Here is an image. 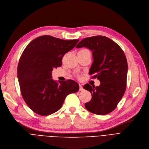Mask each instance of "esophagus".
<instances>
[{
	"label": "esophagus",
	"instance_id": "1",
	"mask_svg": "<svg viewBox=\"0 0 149 149\" xmlns=\"http://www.w3.org/2000/svg\"><path fill=\"white\" fill-rule=\"evenodd\" d=\"M84 91V88H83L82 84H79V91Z\"/></svg>",
	"mask_w": 149,
	"mask_h": 149
}]
</instances>
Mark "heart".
<instances>
[{"instance_id": "obj_1", "label": "heart", "mask_w": 149, "mask_h": 149, "mask_svg": "<svg viewBox=\"0 0 149 149\" xmlns=\"http://www.w3.org/2000/svg\"><path fill=\"white\" fill-rule=\"evenodd\" d=\"M81 51H87V49H83V50H81Z\"/></svg>"}]
</instances>
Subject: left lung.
Wrapping results in <instances>:
<instances>
[{
    "label": "left lung",
    "instance_id": "8db88e82",
    "mask_svg": "<svg viewBox=\"0 0 149 149\" xmlns=\"http://www.w3.org/2000/svg\"><path fill=\"white\" fill-rule=\"evenodd\" d=\"M85 47L92 51L93 61L89 70L92 78L100 81L99 86L86 84L83 88L90 92L92 99L85 104L89 112L105 115L114 111L126 90L128 63L123 50L110 38L97 35L85 38L76 47Z\"/></svg>",
    "mask_w": 149,
    "mask_h": 149
}]
</instances>
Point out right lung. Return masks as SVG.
<instances>
[{
  "label": "right lung",
  "mask_w": 149,
  "mask_h": 149,
  "mask_svg": "<svg viewBox=\"0 0 149 149\" xmlns=\"http://www.w3.org/2000/svg\"><path fill=\"white\" fill-rule=\"evenodd\" d=\"M78 41L43 35L32 40L24 50L17 66V78L24 100L37 114L44 116L56 112L68 95L79 91V84L73 80L58 84L52 79L53 68L61 66L63 56Z\"/></svg>",
  "instance_id": "obj_1"
}]
</instances>
